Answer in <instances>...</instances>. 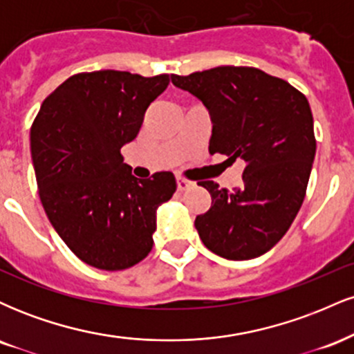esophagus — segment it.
<instances>
[{"instance_id":"1","label":"esophagus","mask_w":354,"mask_h":354,"mask_svg":"<svg viewBox=\"0 0 354 354\" xmlns=\"http://www.w3.org/2000/svg\"><path fill=\"white\" fill-rule=\"evenodd\" d=\"M194 183L189 181V180H185V178H176V186H178V191H186L189 188H193Z\"/></svg>"}]
</instances>
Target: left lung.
<instances>
[{"instance_id": "8db88e82", "label": "left lung", "mask_w": 354, "mask_h": 354, "mask_svg": "<svg viewBox=\"0 0 354 354\" xmlns=\"http://www.w3.org/2000/svg\"><path fill=\"white\" fill-rule=\"evenodd\" d=\"M209 109V154L243 160V181L231 191L214 181L211 208L194 219L201 241L226 259L265 254L301 208L316 153L310 103L288 81L251 66H218L171 75Z\"/></svg>"}]
</instances>
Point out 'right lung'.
<instances>
[{"mask_svg":"<svg viewBox=\"0 0 354 354\" xmlns=\"http://www.w3.org/2000/svg\"><path fill=\"white\" fill-rule=\"evenodd\" d=\"M168 75L78 73L43 101L31 126L39 200L81 261L120 271L149 254L156 208L176 191L171 171L138 180L121 148L133 141Z\"/></svg>","mask_w":354,"mask_h":354,"instance_id":"obj_1","label":"right lung"}]
</instances>
